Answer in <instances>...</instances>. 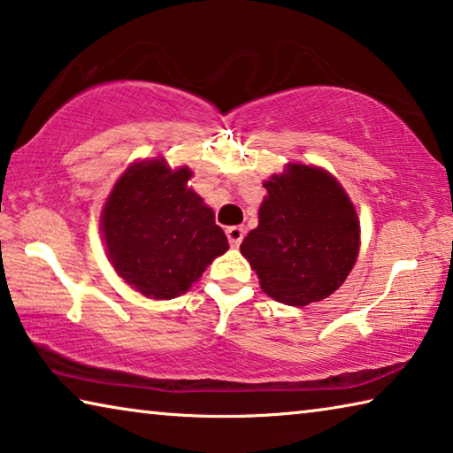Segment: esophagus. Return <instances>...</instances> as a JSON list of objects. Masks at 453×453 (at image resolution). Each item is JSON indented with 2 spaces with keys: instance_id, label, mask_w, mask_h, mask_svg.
I'll use <instances>...</instances> for the list:
<instances>
[{
  "instance_id": "34e87169",
  "label": "esophagus",
  "mask_w": 453,
  "mask_h": 453,
  "mask_svg": "<svg viewBox=\"0 0 453 453\" xmlns=\"http://www.w3.org/2000/svg\"><path fill=\"white\" fill-rule=\"evenodd\" d=\"M242 236H244V228L242 226H228L226 228V239H228V242L233 244V247H239L241 241H242Z\"/></svg>"
}]
</instances>
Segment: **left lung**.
<instances>
[{"label": "left lung", "mask_w": 453, "mask_h": 453, "mask_svg": "<svg viewBox=\"0 0 453 453\" xmlns=\"http://www.w3.org/2000/svg\"><path fill=\"white\" fill-rule=\"evenodd\" d=\"M258 226L241 244L263 291L305 307L343 285L359 250V220L349 196L321 168L291 165L265 182Z\"/></svg>", "instance_id": "1"}]
</instances>
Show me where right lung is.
Listing matches in <instances>:
<instances>
[{
	"label": "right lung",
	"mask_w": 453,
	"mask_h": 453,
	"mask_svg": "<svg viewBox=\"0 0 453 453\" xmlns=\"http://www.w3.org/2000/svg\"><path fill=\"white\" fill-rule=\"evenodd\" d=\"M190 170L165 160L130 166L102 212L108 257L126 283L152 299H174L200 279L228 241L214 212L188 188Z\"/></svg>",
	"instance_id": "1"
}]
</instances>
